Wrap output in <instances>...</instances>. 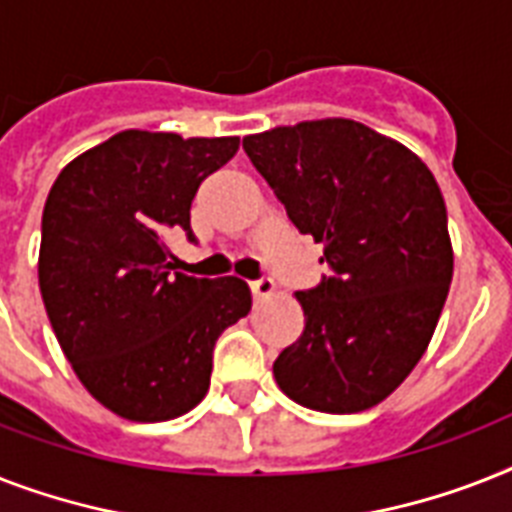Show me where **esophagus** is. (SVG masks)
<instances>
[{
  "label": "esophagus",
  "mask_w": 512,
  "mask_h": 512,
  "mask_svg": "<svg viewBox=\"0 0 512 512\" xmlns=\"http://www.w3.org/2000/svg\"><path fill=\"white\" fill-rule=\"evenodd\" d=\"M249 289H252V294H255L257 299L270 297V294L276 292V281H273L270 276H260L257 281H252V284H249Z\"/></svg>",
  "instance_id": "esophagus-1"
}]
</instances>
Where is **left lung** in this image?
Instances as JSON below:
<instances>
[{
  "mask_svg": "<svg viewBox=\"0 0 512 512\" xmlns=\"http://www.w3.org/2000/svg\"><path fill=\"white\" fill-rule=\"evenodd\" d=\"M242 147L328 265L297 292L305 331L276 357V384L321 413L378 405L421 360L450 292L447 207L431 170L344 118L273 128Z\"/></svg>",
  "mask_w": 512,
  "mask_h": 512,
  "instance_id": "1",
  "label": "left lung"
}]
</instances>
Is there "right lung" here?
Returning a JSON list of instances; mask_svg holds the SVG:
<instances>
[{"mask_svg": "<svg viewBox=\"0 0 512 512\" xmlns=\"http://www.w3.org/2000/svg\"><path fill=\"white\" fill-rule=\"evenodd\" d=\"M239 149L236 136L123 131L54 181L41 215L39 286L81 384L128 421L189 413L210 389L218 336L249 313L242 278H194L168 236L191 231V199Z\"/></svg>", "mask_w": 512, "mask_h": 512, "instance_id": "1", "label": "right lung"}]
</instances>
